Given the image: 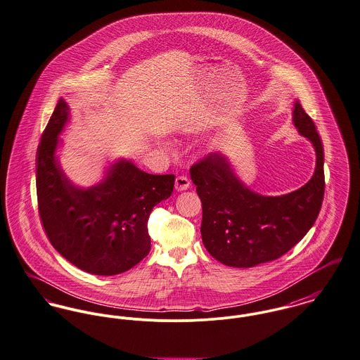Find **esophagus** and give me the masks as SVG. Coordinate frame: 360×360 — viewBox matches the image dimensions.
<instances>
[{
  "mask_svg": "<svg viewBox=\"0 0 360 360\" xmlns=\"http://www.w3.org/2000/svg\"><path fill=\"white\" fill-rule=\"evenodd\" d=\"M174 187L177 191H184L190 187V180L187 176H177L174 181Z\"/></svg>",
  "mask_w": 360,
  "mask_h": 360,
  "instance_id": "obj_1",
  "label": "esophagus"
}]
</instances>
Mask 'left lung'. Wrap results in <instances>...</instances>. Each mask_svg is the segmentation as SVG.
Segmentation results:
<instances>
[{"label": "left lung", "instance_id": "left-lung-1", "mask_svg": "<svg viewBox=\"0 0 360 360\" xmlns=\"http://www.w3.org/2000/svg\"><path fill=\"white\" fill-rule=\"evenodd\" d=\"M293 122L316 151L311 180L288 195L262 196L240 183L221 154L210 153L191 166L202 202L200 233L206 250L221 264L249 268L288 253L314 226L325 195V154L312 118L300 101Z\"/></svg>", "mask_w": 360, "mask_h": 360}]
</instances>
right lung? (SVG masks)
Segmentation results:
<instances>
[{"mask_svg":"<svg viewBox=\"0 0 360 360\" xmlns=\"http://www.w3.org/2000/svg\"><path fill=\"white\" fill-rule=\"evenodd\" d=\"M68 115L60 98L37 148L38 213L52 246L79 269L118 275L151 249L148 217L173 193L174 174H150L120 161L98 186L74 187L55 160L58 136Z\"/></svg>","mask_w":360,"mask_h":360,"instance_id":"add662e5","label":"right lung"}]
</instances>
